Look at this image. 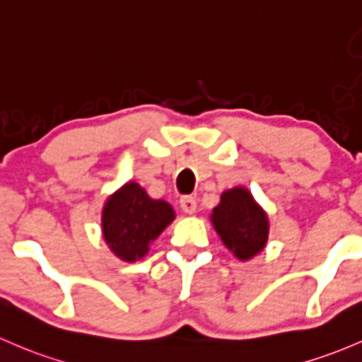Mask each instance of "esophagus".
<instances>
[{"label": "esophagus", "instance_id": "esophagus-1", "mask_svg": "<svg viewBox=\"0 0 362 362\" xmlns=\"http://www.w3.org/2000/svg\"><path fill=\"white\" fill-rule=\"evenodd\" d=\"M180 208L184 213H189V215H192L194 211H196L197 208V201L194 196H182L180 197Z\"/></svg>", "mask_w": 362, "mask_h": 362}]
</instances>
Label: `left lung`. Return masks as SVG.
Listing matches in <instances>:
<instances>
[{"label":"left lung","instance_id":"1","mask_svg":"<svg viewBox=\"0 0 362 362\" xmlns=\"http://www.w3.org/2000/svg\"><path fill=\"white\" fill-rule=\"evenodd\" d=\"M211 220L223 245L241 260H248L265 246L269 234L267 215L246 189L238 187L223 192L222 201L213 210Z\"/></svg>","mask_w":362,"mask_h":362}]
</instances>
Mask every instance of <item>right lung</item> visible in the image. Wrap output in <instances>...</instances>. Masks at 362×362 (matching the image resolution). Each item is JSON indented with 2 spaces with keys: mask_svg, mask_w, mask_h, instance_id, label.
<instances>
[{
  "mask_svg": "<svg viewBox=\"0 0 362 362\" xmlns=\"http://www.w3.org/2000/svg\"><path fill=\"white\" fill-rule=\"evenodd\" d=\"M175 218L166 201L151 199L135 182L124 185L105 203L102 213L104 239L121 260L135 262Z\"/></svg>",
  "mask_w": 362,
  "mask_h": 362,
  "instance_id": "1",
  "label": "right lung"
}]
</instances>
